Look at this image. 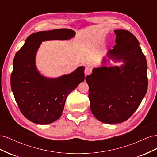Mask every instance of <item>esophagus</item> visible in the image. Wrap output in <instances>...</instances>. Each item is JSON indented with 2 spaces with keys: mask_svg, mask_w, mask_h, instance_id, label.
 Returning a JSON list of instances; mask_svg holds the SVG:
<instances>
[{
  "mask_svg": "<svg viewBox=\"0 0 157 157\" xmlns=\"http://www.w3.org/2000/svg\"><path fill=\"white\" fill-rule=\"evenodd\" d=\"M91 72H92V69L90 67H86V68H85V70H84L85 76H87V75H90V73H91Z\"/></svg>",
  "mask_w": 157,
  "mask_h": 157,
  "instance_id": "obj_1",
  "label": "esophagus"
}]
</instances>
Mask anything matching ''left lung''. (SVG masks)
Masks as SVG:
<instances>
[{"label": "left lung", "instance_id": "left-lung-1", "mask_svg": "<svg viewBox=\"0 0 157 157\" xmlns=\"http://www.w3.org/2000/svg\"><path fill=\"white\" fill-rule=\"evenodd\" d=\"M116 44L107 56L119 66L94 68L86 77L90 109L97 119L107 124L126 121L137 110L147 86V64L138 40L130 31L115 30ZM104 57L102 64L105 65Z\"/></svg>", "mask_w": 157, "mask_h": 157}]
</instances>
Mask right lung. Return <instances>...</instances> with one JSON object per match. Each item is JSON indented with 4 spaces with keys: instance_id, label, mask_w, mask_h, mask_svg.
Returning <instances> with one entry per match:
<instances>
[{
    "instance_id": "1",
    "label": "right lung",
    "mask_w": 157,
    "mask_h": 157,
    "mask_svg": "<svg viewBox=\"0 0 157 157\" xmlns=\"http://www.w3.org/2000/svg\"><path fill=\"white\" fill-rule=\"evenodd\" d=\"M75 32L69 29L39 31L27 38L13 61L10 84L20 111L32 122L48 124L62 115L66 98L84 80V67L68 75L47 78L37 70L36 52L42 42L69 40Z\"/></svg>"
}]
</instances>
